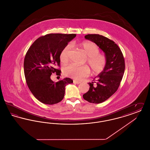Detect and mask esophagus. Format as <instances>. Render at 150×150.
I'll return each mask as SVG.
<instances>
[{
  "label": "esophagus",
  "instance_id": "1",
  "mask_svg": "<svg viewBox=\"0 0 150 150\" xmlns=\"http://www.w3.org/2000/svg\"><path fill=\"white\" fill-rule=\"evenodd\" d=\"M74 83H75V84H78L81 83V82H80V81H78V80H74Z\"/></svg>",
  "mask_w": 150,
  "mask_h": 150
}]
</instances>
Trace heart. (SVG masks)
<instances>
[{
	"mask_svg": "<svg viewBox=\"0 0 150 150\" xmlns=\"http://www.w3.org/2000/svg\"><path fill=\"white\" fill-rule=\"evenodd\" d=\"M81 50L87 56L86 62L90 66L93 73L98 74L103 71L107 66L108 60L105 54H100L99 47L94 42L84 41L79 44ZM70 45H67L63 48L60 54V60L62 63H67L69 60ZM64 75L75 79L86 77L90 72L87 66H78L71 64L64 68Z\"/></svg>",
	"mask_w": 150,
	"mask_h": 150,
	"instance_id": "heart-1",
	"label": "heart"
}]
</instances>
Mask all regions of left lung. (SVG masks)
<instances>
[{
  "instance_id": "left-lung-1",
  "label": "left lung",
  "mask_w": 150,
  "mask_h": 150,
  "mask_svg": "<svg viewBox=\"0 0 150 150\" xmlns=\"http://www.w3.org/2000/svg\"><path fill=\"white\" fill-rule=\"evenodd\" d=\"M85 38L96 43L105 52L108 60L106 69L98 76L97 81L88 83L89 89L83 96L90 103H100L108 99L119 88L125 67L124 58L118 45L106 37L88 34Z\"/></svg>"
}]
</instances>
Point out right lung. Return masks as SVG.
<instances>
[{"mask_svg": "<svg viewBox=\"0 0 150 150\" xmlns=\"http://www.w3.org/2000/svg\"><path fill=\"white\" fill-rule=\"evenodd\" d=\"M76 34H49L37 39L30 46L24 59V74L27 85L34 97L47 105H54L64 97L65 86L73 83L66 78L53 81L52 74L61 75L60 54Z\"/></svg>", "mask_w": 150, "mask_h": 150, "instance_id": "1", "label": "right lung"}]
</instances>
